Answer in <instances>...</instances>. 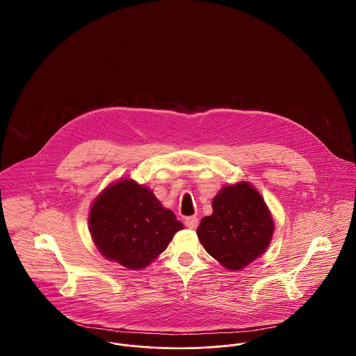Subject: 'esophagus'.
I'll list each match as a JSON object with an SVG mask.
<instances>
[{"instance_id": "1", "label": "esophagus", "mask_w": 356, "mask_h": 356, "mask_svg": "<svg viewBox=\"0 0 356 356\" xmlns=\"http://www.w3.org/2000/svg\"><path fill=\"white\" fill-rule=\"evenodd\" d=\"M184 224H186L189 229H195L197 227V224H199V219L196 216H189V218H186V220H184Z\"/></svg>"}]
</instances>
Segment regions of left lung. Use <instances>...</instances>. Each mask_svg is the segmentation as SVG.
I'll return each mask as SVG.
<instances>
[{
  "mask_svg": "<svg viewBox=\"0 0 356 356\" xmlns=\"http://www.w3.org/2000/svg\"><path fill=\"white\" fill-rule=\"evenodd\" d=\"M212 215L197 227L205 251L229 271L250 266L271 243L275 224L259 191L248 181L222 186L212 200Z\"/></svg>",
  "mask_w": 356,
  "mask_h": 356,
  "instance_id": "8db88e82",
  "label": "left lung"
}]
</instances>
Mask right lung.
I'll return each instance as SVG.
<instances>
[{"label": "right lung", "mask_w": 356, "mask_h": 356, "mask_svg": "<svg viewBox=\"0 0 356 356\" xmlns=\"http://www.w3.org/2000/svg\"><path fill=\"white\" fill-rule=\"evenodd\" d=\"M88 222L100 254L134 271L148 267L184 228L152 189L132 179L106 186L90 205Z\"/></svg>", "instance_id": "right-lung-1"}]
</instances>
